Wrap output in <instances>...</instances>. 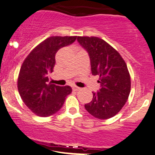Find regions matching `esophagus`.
<instances>
[{"label": "esophagus", "instance_id": "1", "mask_svg": "<svg viewBox=\"0 0 155 155\" xmlns=\"http://www.w3.org/2000/svg\"><path fill=\"white\" fill-rule=\"evenodd\" d=\"M72 90H74V91H79V90H80L81 88L78 87V86H72Z\"/></svg>", "mask_w": 155, "mask_h": 155}]
</instances>
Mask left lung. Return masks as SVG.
<instances>
[{"label": "left lung", "mask_w": 155, "mask_h": 155, "mask_svg": "<svg viewBox=\"0 0 155 155\" xmlns=\"http://www.w3.org/2000/svg\"><path fill=\"white\" fill-rule=\"evenodd\" d=\"M77 41L87 51L93 76H99L100 90L93 92V100L85 104L94 117L107 120L120 112L130 92V76L126 62L110 45L97 37L78 36Z\"/></svg>", "instance_id": "8db88e82"}]
</instances>
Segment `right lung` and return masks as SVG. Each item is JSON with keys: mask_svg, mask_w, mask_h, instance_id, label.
Masks as SVG:
<instances>
[{"mask_svg": "<svg viewBox=\"0 0 155 155\" xmlns=\"http://www.w3.org/2000/svg\"><path fill=\"white\" fill-rule=\"evenodd\" d=\"M76 37L48 38L24 60L18 79V89L25 104L36 115L46 117L57 113L72 93L70 86L48 83V75L53 72L58 50L74 42Z\"/></svg>", "mask_w": 155, "mask_h": 155, "instance_id": "1", "label": "right lung"}]
</instances>
